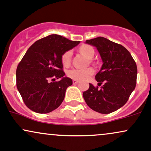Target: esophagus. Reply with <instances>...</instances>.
<instances>
[{
  "mask_svg": "<svg viewBox=\"0 0 151 151\" xmlns=\"http://www.w3.org/2000/svg\"><path fill=\"white\" fill-rule=\"evenodd\" d=\"M78 83H79V81H77V80H73V84H78Z\"/></svg>",
  "mask_w": 151,
  "mask_h": 151,
  "instance_id": "1",
  "label": "esophagus"
}]
</instances>
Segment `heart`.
Instances as JSON below:
<instances>
[{"mask_svg":"<svg viewBox=\"0 0 151 151\" xmlns=\"http://www.w3.org/2000/svg\"><path fill=\"white\" fill-rule=\"evenodd\" d=\"M79 52L84 55L88 59H91L93 58L94 55V50L92 47L88 45H83L79 47ZM71 58H72V51L68 50L65 52L62 56V62L64 66L68 67L71 63ZM94 73V70L92 68L86 69H77L74 68L69 70L67 72V76L71 79H73L74 80H86L88 78H89L91 75Z\"/></svg>","mask_w":151,"mask_h":151,"instance_id":"heart-1","label":"heart"}]
</instances>
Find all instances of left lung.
Returning a JSON list of instances; mask_svg holds the SVG:
<instances>
[{
  "label": "left lung",
  "instance_id": "1",
  "mask_svg": "<svg viewBox=\"0 0 151 151\" xmlns=\"http://www.w3.org/2000/svg\"><path fill=\"white\" fill-rule=\"evenodd\" d=\"M96 47L103 62L101 70L95 76L98 85L89 84L83 92L86 104L100 114H110L122 107L135 89L137 66L131 53L121 45L106 38L99 37L86 40Z\"/></svg>",
  "mask_w": 151,
  "mask_h": 151
}]
</instances>
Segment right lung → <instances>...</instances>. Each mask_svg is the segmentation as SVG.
Segmentation results:
<instances>
[{
    "mask_svg": "<svg viewBox=\"0 0 151 151\" xmlns=\"http://www.w3.org/2000/svg\"><path fill=\"white\" fill-rule=\"evenodd\" d=\"M59 35L36 41L27 50L16 70V85L25 105L38 114H47L60 106L65 91L72 84L65 77L62 56L79 44ZM54 78L52 83L50 78ZM60 78L55 82V78Z\"/></svg>",
    "mask_w": 151,
    "mask_h": 151,
    "instance_id": "right-lung-1",
    "label": "right lung"
}]
</instances>
